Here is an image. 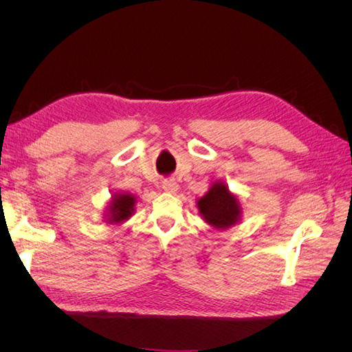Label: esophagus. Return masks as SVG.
<instances>
[{
    "label": "esophagus",
    "mask_w": 352,
    "mask_h": 352,
    "mask_svg": "<svg viewBox=\"0 0 352 352\" xmlns=\"http://www.w3.org/2000/svg\"><path fill=\"white\" fill-rule=\"evenodd\" d=\"M163 189L168 194H176L179 190V185L175 182V180H166L163 184Z\"/></svg>",
    "instance_id": "1"
}]
</instances>
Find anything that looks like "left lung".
Wrapping results in <instances>:
<instances>
[{
  "mask_svg": "<svg viewBox=\"0 0 352 352\" xmlns=\"http://www.w3.org/2000/svg\"><path fill=\"white\" fill-rule=\"evenodd\" d=\"M201 219L217 230L238 225L242 220V206L238 195L230 192L223 180H214L206 195L197 199Z\"/></svg>",
  "mask_w": 352,
  "mask_h": 352,
  "instance_id": "obj_1",
  "label": "left lung"
}]
</instances>
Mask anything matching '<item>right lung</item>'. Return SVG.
I'll use <instances>...</instances> for the list:
<instances>
[{
    "instance_id": "add662e5",
    "label": "right lung",
    "mask_w": 352,
    "mask_h": 352,
    "mask_svg": "<svg viewBox=\"0 0 352 352\" xmlns=\"http://www.w3.org/2000/svg\"><path fill=\"white\" fill-rule=\"evenodd\" d=\"M136 202V195L131 192H114L105 207L104 221L107 225H120L129 220L135 214Z\"/></svg>"
}]
</instances>
